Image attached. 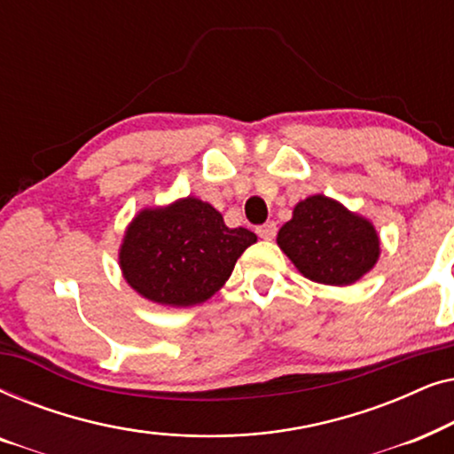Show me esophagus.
<instances>
[{"mask_svg":"<svg viewBox=\"0 0 454 454\" xmlns=\"http://www.w3.org/2000/svg\"><path fill=\"white\" fill-rule=\"evenodd\" d=\"M256 233H258L262 239H272V238H275V235H277V223H272V221L264 223V225H260V227L256 229Z\"/></svg>","mask_w":454,"mask_h":454,"instance_id":"1","label":"esophagus"}]
</instances>
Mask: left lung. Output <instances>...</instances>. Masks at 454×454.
Segmentation results:
<instances>
[{
	"label": "left lung",
	"mask_w": 454,
	"mask_h": 454,
	"mask_svg": "<svg viewBox=\"0 0 454 454\" xmlns=\"http://www.w3.org/2000/svg\"><path fill=\"white\" fill-rule=\"evenodd\" d=\"M277 244L303 277L325 285L356 283L380 254L372 223L326 196H309L297 204Z\"/></svg>",
	"instance_id": "obj_1"
}]
</instances>
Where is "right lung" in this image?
I'll use <instances>...</instances> for the list:
<instances>
[{
	"instance_id": "right-lung-1",
	"label": "right lung",
	"mask_w": 454,
	"mask_h": 454,
	"mask_svg": "<svg viewBox=\"0 0 454 454\" xmlns=\"http://www.w3.org/2000/svg\"><path fill=\"white\" fill-rule=\"evenodd\" d=\"M256 235L229 229L219 210L198 198L142 210L120 252L126 281L146 300L196 306L219 291Z\"/></svg>"
}]
</instances>
